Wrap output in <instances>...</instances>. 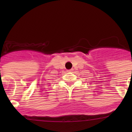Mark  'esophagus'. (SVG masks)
I'll list each match as a JSON object with an SVG mask.
<instances>
[{
    "label": "esophagus",
    "mask_w": 132,
    "mask_h": 132,
    "mask_svg": "<svg viewBox=\"0 0 132 132\" xmlns=\"http://www.w3.org/2000/svg\"><path fill=\"white\" fill-rule=\"evenodd\" d=\"M73 71V69H71L68 70V71H69V72H71V71Z\"/></svg>",
    "instance_id": "esophagus-1"
}]
</instances>
